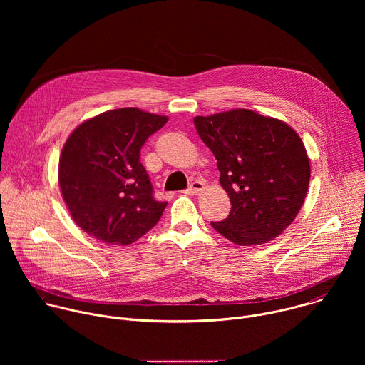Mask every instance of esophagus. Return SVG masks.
Here are the masks:
<instances>
[{"label":"esophagus","instance_id":"esophagus-1","mask_svg":"<svg viewBox=\"0 0 365 365\" xmlns=\"http://www.w3.org/2000/svg\"><path fill=\"white\" fill-rule=\"evenodd\" d=\"M202 189H203V182L202 180H195V182H192V185L186 190H183V193H186V195H196Z\"/></svg>","mask_w":365,"mask_h":365}]
</instances>
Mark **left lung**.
I'll use <instances>...</instances> for the list:
<instances>
[{
	"label": "left lung",
	"instance_id": "left-lung-1",
	"mask_svg": "<svg viewBox=\"0 0 365 365\" xmlns=\"http://www.w3.org/2000/svg\"><path fill=\"white\" fill-rule=\"evenodd\" d=\"M193 123L215 155L232 205L212 228L238 245L274 240L299 214L309 187V158L297 133L250 110L195 117Z\"/></svg>",
	"mask_w": 365,
	"mask_h": 365
}]
</instances>
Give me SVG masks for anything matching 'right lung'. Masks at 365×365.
I'll return each instance as SVG.
<instances>
[{
    "mask_svg": "<svg viewBox=\"0 0 365 365\" xmlns=\"http://www.w3.org/2000/svg\"><path fill=\"white\" fill-rule=\"evenodd\" d=\"M166 123L163 115L120 108L82 123L69 135L59 186L73 221L88 235L128 245L159 222L168 202L154 197L140 150Z\"/></svg>",
    "mask_w": 365,
    "mask_h": 365,
    "instance_id": "right-lung-1",
    "label": "right lung"
}]
</instances>
